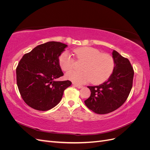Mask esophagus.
<instances>
[{"label": "esophagus", "mask_w": 150, "mask_h": 150, "mask_svg": "<svg viewBox=\"0 0 150 150\" xmlns=\"http://www.w3.org/2000/svg\"><path fill=\"white\" fill-rule=\"evenodd\" d=\"M72 84H73V86H75V87H76L77 88H79V89H80V88H83V86H82L78 85V84H74V83H73Z\"/></svg>", "instance_id": "obj_1"}]
</instances>
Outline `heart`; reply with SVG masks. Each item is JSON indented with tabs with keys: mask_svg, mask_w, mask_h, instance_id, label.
Returning <instances> with one entry per match:
<instances>
[{
	"mask_svg": "<svg viewBox=\"0 0 150 150\" xmlns=\"http://www.w3.org/2000/svg\"><path fill=\"white\" fill-rule=\"evenodd\" d=\"M76 58L84 61L81 72L69 71L66 74V78L75 84H83L91 81L94 84H99L107 80L113 71L115 61L111 55L108 53H101L99 50L84 47L74 51ZM74 59L67 52H64L59 58L61 69L67 71L72 69Z\"/></svg>",
	"mask_w": 150,
	"mask_h": 150,
	"instance_id": "1",
	"label": "heart"
}]
</instances>
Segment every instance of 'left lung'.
<instances>
[{"label": "left lung", "mask_w": 150, "mask_h": 150, "mask_svg": "<svg viewBox=\"0 0 150 150\" xmlns=\"http://www.w3.org/2000/svg\"><path fill=\"white\" fill-rule=\"evenodd\" d=\"M115 67L109 79L101 84L88 86L91 96L84 101L89 110L99 115L117 110L126 101L133 86L134 70L129 61L113 50Z\"/></svg>", "instance_id": "8db88e82"}]
</instances>
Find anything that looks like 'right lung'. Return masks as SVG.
<instances>
[{"instance_id":"add662e5","label":"right lung","mask_w":150,"mask_h":150,"mask_svg":"<svg viewBox=\"0 0 150 150\" xmlns=\"http://www.w3.org/2000/svg\"><path fill=\"white\" fill-rule=\"evenodd\" d=\"M67 45L51 41L25 54L16 68L17 84L22 98L30 108L47 111L61 100L70 81H56L64 75L59 57Z\"/></svg>"}]
</instances>
